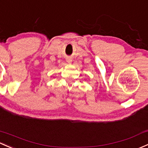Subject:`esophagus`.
I'll return each instance as SVG.
<instances>
[{
  "label": "esophagus",
  "mask_w": 148,
  "mask_h": 148,
  "mask_svg": "<svg viewBox=\"0 0 148 148\" xmlns=\"http://www.w3.org/2000/svg\"><path fill=\"white\" fill-rule=\"evenodd\" d=\"M66 62H67L68 63H71V60H70V59H67V60H66Z\"/></svg>",
  "instance_id": "esophagus-1"
}]
</instances>
